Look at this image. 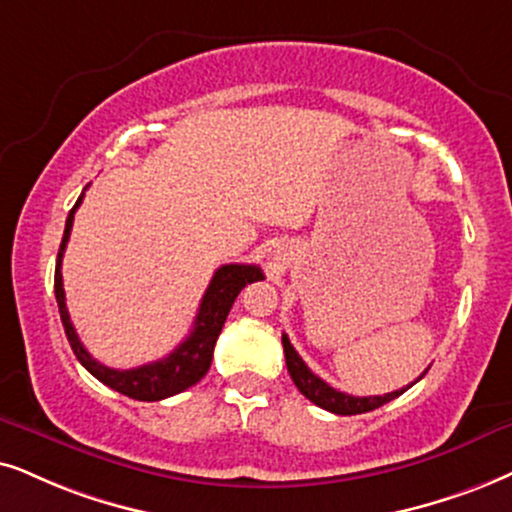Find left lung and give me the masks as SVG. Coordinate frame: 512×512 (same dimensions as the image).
I'll use <instances>...</instances> for the list:
<instances>
[{
    "label": "left lung",
    "mask_w": 512,
    "mask_h": 512,
    "mask_svg": "<svg viewBox=\"0 0 512 512\" xmlns=\"http://www.w3.org/2000/svg\"><path fill=\"white\" fill-rule=\"evenodd\" d=\"M283 352H286L288 373H290V378H293L297 390H300L309 401H314L316 406H321V409H326L331 413H338V416H357V413L378 409V406L387 404V401L397 399L399 394H404L413 385L411 383V385L401 387V390H397V392H387V394H383V397H352V394L335 390V387L328 385L326 380H321L319 375H314L312 371H309V366L304 364L300 354L295 352V347L290 345L288 335H283ZM428 368H425V373H428ZM423 375H420V378H423Z\"/></svg>",
    "instance_id": "obj_1"
}]
</instances>
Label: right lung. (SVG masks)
<instances>
[{"mask_svg": "<svg viewBox=\"0 0 512 512\" xmlns=\"http://www.w3.org/2000/svg\"><path fill=\"white\" fill-rule=\"evenodd\" d=\"M84 198H77L75 208L68 212L66 219V231H63L61 248H58V260H56V274H54V293L58 302V312H61L63 328H66L68 342L73 347L75 357L80 364L94 375L96 380H101L103 385H108L111 390L125 394V397L139 399V401H160L189 390L191 385H196L205 373L210 371L212 364V352H215V342L222 333V326L226 316L231 312V304L238 297V293L248 286V283L262 281L264 274L255 264H224L215 271L208 290H205L203 300H200L196 321H193L191 333L186 335V340L167 354L165 359L153 361V364H144L137 368H127V371H118V368H108L96 361L92 354L84 349V345L77 338L73 321H70L68 307H66V290H63V276H61V262L63 252H66L70 229H73L75 210L80 208Z\"/></svg>", "mask_w": 512, "mask_h": 512, "instance_id": "add662e5", "label": "right lung"}]
</instances>
